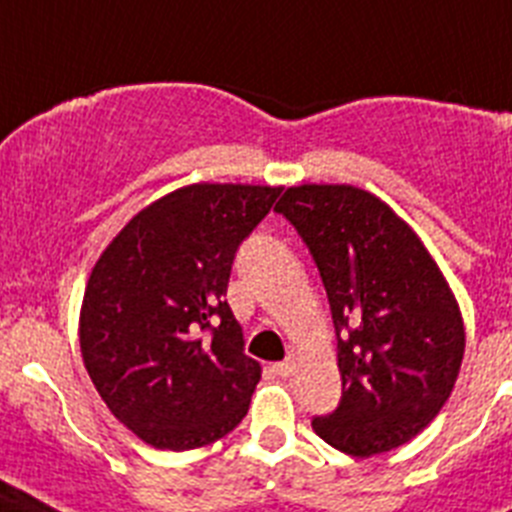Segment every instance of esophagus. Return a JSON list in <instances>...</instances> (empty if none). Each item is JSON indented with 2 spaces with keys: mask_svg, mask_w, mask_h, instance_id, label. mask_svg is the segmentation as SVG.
Segmentation results:
<instances>
[{
  "mask_svg": "<svg viewBox=\"0 0 512 512\" xmlns=\"http://www.w3.org/2000/svg\"><path fill=\"white\" fill-rule=\"evenodd\" d=\"M274 372H277L279 377H284V379L292 377V374L297 372V359H295V356H287V359H284L282 364L274 366Z\"/></svg>",
  "mask_w": 512,
  "mask_h": 512,
  "instance_id": "obj_1",
  "label": "esophagus"
}]
</instances>
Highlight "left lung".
<instances>
[{"mask_svg":"<svg viewBox=\"0 0 512 512\" xmlns=\"http://www.w3.org/2000/svg\"><path fill=\"white\" fill-rule=\"evenodd\" d=\"M274 210L310 248L338 333L341 405L312 428L348 456L397 449L436 418L459 377L467 333L456 295L377 194L300 184Z\"/></svg>","mask_w":512,"mask_h":512,"instance_id":"1","label":"left lung"}]
</instances>
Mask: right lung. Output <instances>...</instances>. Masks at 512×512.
<instances>
[{
  "label": "right lung",
  "mask_w": 512,
  "mask_h": 512,
  "mask_svg": "<svg viewBox=\"0 0 512 512\" xmlns=\"http://www.w3.org/2000/svg\"><path fill=\"white\" fill-rule=\"evenodd\" d=\"M279 192L217 182L174 189L130 217L89 274L81 359L110 413L153 449H200L248 413L261 364L243 354L223 295L235 251Z\"/></svg>",
  "instance_id": "1"
}]
</instances>
